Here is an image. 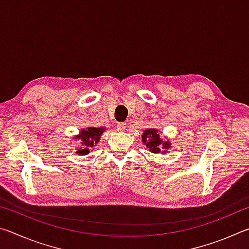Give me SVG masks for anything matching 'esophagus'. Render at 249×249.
Segmentation results:
<instances>
[{
	"label": "esophagus",
	"instance_id": "34e87169",
	"mask_svg": "<svg viewBox=\"0 0 249 249\" xmlns=\"http://www.w3.org/2000/svg\"><path fill=\"white\" fill-rule=\"evenodd\" d=\"M117 130H120V132H123V130L126 129V123H119L116 126Z\"/></svg>",
	"mask_w": 249,
	"mask_h": 249
}]
</instances>
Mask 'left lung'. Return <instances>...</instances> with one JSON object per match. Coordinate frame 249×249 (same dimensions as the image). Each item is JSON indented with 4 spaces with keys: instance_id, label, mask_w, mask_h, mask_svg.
<instances>
[{
    "instance_id": "8db88e82",
    "label": "left lung",
    "mask_w": 249,
    "mask_h": 249,
    "mask_svg": "<svg viewBox=\"0 0 249 249\" xmlns=\"http://www.w3.org/2000/svg\"><path fill=\"white\" fill-rule=\"evenodd\" d=\"M142 142H145L147 148H149L151 153L157 154L160 153L162 149H167L169 148L170 145L169 142H162L159 138V134L157 133L156 129H147L144 132V135H142ZM165 153V151H163Z\"/></svg>"
}]
</instances>
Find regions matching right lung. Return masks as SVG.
<instances>
[{
  "label": "right lung",
  "mask_w": 249,
  "mask_h": 249,
  "mask_svg": "<svg viewBox=\"0 0 249 249\" xmlns=\"http://www.w3.org/2000/svg\"><path fill=\"white\" fill-rule=\"evenodd\" d=\"M104 128H95V127H89L88 129H83L81 130L80 135H78L77 140L80 141L81 142L82 147L80 149L77 150V154L79 155H87L89 154L90 148L93 147L94 144L99 142V138L101 136V134L103 133Z\"/></svg>",
  "instance_id": "obj_1"
}]
</instances>
